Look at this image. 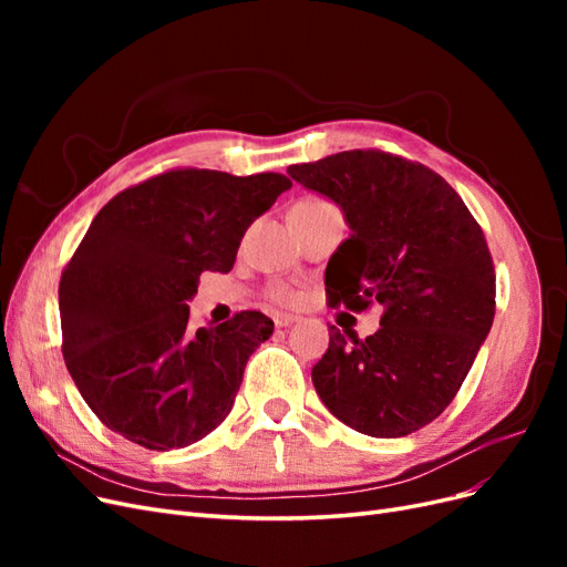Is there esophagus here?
Returning <instances> with one entry per match:
<instances>
[{
  "label": "esophagus",
  "mask_w": 567,
  "mask_h": 567,
  "mask_svg": "<svg viewBox=\"0 0 567 567\" xmlns=\"http://www.w3.org/2000/svg\"><path fill=\"white\" fill-rule=\"evenodd\" d=\"M296 321H298V317H293V315H274V326H277V329H286V326L296 323Z\"/></svg>",
  "instance_id": "34e87169"
}]
</instances>
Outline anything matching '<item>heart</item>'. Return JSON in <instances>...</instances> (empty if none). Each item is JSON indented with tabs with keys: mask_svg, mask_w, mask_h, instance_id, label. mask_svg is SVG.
Masks as SVG:
<instances>
[{
	"mask_svg": "<svg viewBox=\"0 0 567 567\" xmlns=\"http://www.w3.org/2000/svg\"><path fill=\"white\" fill-rule=\"evenodd\" d=\"M298 205H305V208H315V205H326V200H321V198H305ZM269 300L277 302V305H293L298 300V296H296V290H290L288 286L274 284L269 288Z\"/></svg>",
	"mask_w": 567,
	"mask_h": 567,
	"instance_id": "heart-1",
	"label": "heart"
}]
</instances>
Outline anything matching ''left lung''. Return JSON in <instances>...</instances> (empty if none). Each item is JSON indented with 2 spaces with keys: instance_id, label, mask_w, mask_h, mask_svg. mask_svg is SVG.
<instances>
[{
  "instance_id": "obj_1",
  "label": "left lung",
  "mask_w": 567,
  "mask_h": 567,
  "mask_svg": "<svg viewBox=\"0 0 567 567\" xmlns=\"http://www.w3.org/2000/svg\"><path fill=\"white\" fill-rule=\"evenodd\" d=\"M336 200L352 229L326 267L331 307L381 305L364 340L331 326L312 383L331 414L371 437H404L435 421L492 329L494 265L475 217L431 167L379 148L290 165Z\"/></svg>"
}]
</instances>
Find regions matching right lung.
Segmentation results:
<instances>
[{
	"mask_svg": "<svg viewBox=\"0 0 567 567\" xmlns=\"http://www.w3.org/2000/svg\"><path fill=\"white\" fill-rule=\"evenodd\" d=\"M286 175L177 167L113 196L59 284L63 359L96 419L146 450L194 444L227 419L274 321L244 310L194 331L203 271H229Z\"/></svg>",
	"mask_w": 567,
	"mask_h": 567,
	"instance_id": "1",
	"label": "right lung"
}]
</instances>
